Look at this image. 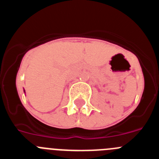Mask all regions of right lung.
<instances>
[{"mask_svg":"<svg viewBox=\"0 0 159 159\" xmlns=\"http://www.w3.org/2000/svg\"><path fill=\"white\" fill-rule=\"evenodd\" d=\"M24 92H25V90H24Z\"/></svg>","mask_w":159,"mask_h":159,"instance_id":"right-lung-1","label":"right lung"}]
</instances>
